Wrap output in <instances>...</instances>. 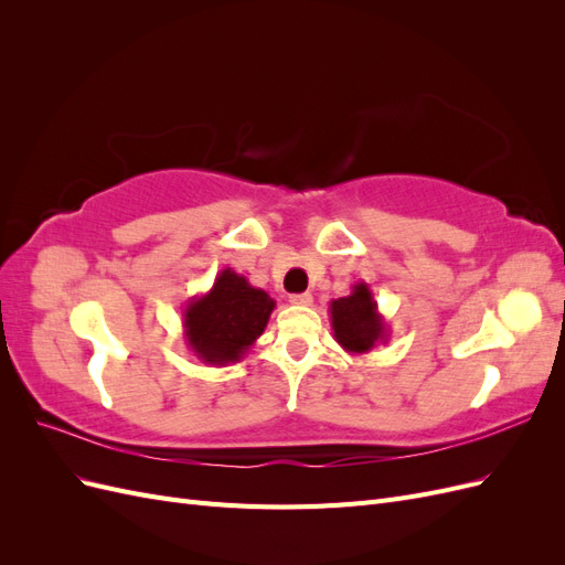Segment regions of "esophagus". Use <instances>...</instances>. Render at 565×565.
<instances>
[{"mask_svg": "<svg viewBox=\"0 0 565 565\" xmlns=\"http://www.w3.org/2000/svg\"><path fill=\"white\" fill-rule=\"evenodd\" d=\"M289 301H292L295 306H311V303H313V297H311V292H301V295H292V297H289Z\"/></svg>", "mask_w": 565, "mask_h": 565, "instance_id": "34e87169", "label": "esophagus"}]
</instances>
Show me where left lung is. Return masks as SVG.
I'll use <instances>...</instances> for the list:
<instances>
[{"mask_svg": "<svg viewBox=\"0 0 565 565\" xmlns=\"http://www.w3.org/2000/svg\"><path fill=\"white\" fill-rule=\"evenodd\" d=\"M330 320L337 344L347 353H370L388 341V324L377 309L367 282H355L351 295L330 301Z\"/></svg>", "mask_w": 565, "mask_h": 565, "instance_id": "left-lung-1", "label": "left lung"}]
</instances>
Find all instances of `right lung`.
I'll list each match as a JSON object with an SVG mask.
<instances>
[{"mask_svg": "<svg viewBox=\"0 0 565 565\" xmlns=\"http://www.w3.org/2000/svg\"><path fill=\"white\" fill-rule=\"evenodd\" d=\"M276 301L245 276L224 268L210 292L193 297L183 309L185 344L202 363L224 367L237 363L266 330Z\"/></svg>", "mask_w": 565, "mask_h": 565, "instance_id": "right-lung-1", "label": "right lung"}]
</instances>
